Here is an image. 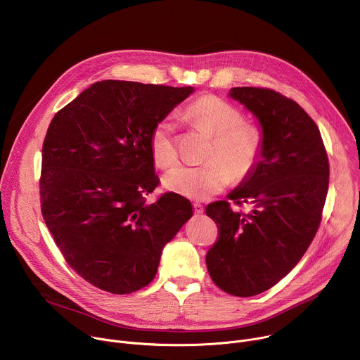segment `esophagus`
I'll return each instance as SVG.
<instances>
[{
  "instance_id": "1",
  "label": "esophagus",
  "mask_w": 360,
  "mask_h": 360,
  "mask_svg": "<svg viewBox=\"0 0 360 360\" xmlns=\"http://www.w3.org/2000/svg\"><path fill=\"white\" fill-rule=\"evenodd\" d=\"M194 211H195V214H197V215H200V214H202V212H204V207H202L201 204L195 202V204H194Z\"/></svg>"
}]
</instances>
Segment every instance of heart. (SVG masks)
<instances>
[{
  "mask_svg": "<svg viewBox=\"0 0 360 360\" xmlns=\"http://www.w3.org/2000/svg\"><path fill=\"white\" fill-rule=\"evenodd\" d=\"M185 117L195 127L214 136L201 165H179L167 172L162 184L167 191L193 200H208L231 182L246 178L257 165L263 137L260 130L243 123L242 111L230 103L204 95L189 104ZM150 155L160 169H167L178 160L174 123L169 118L158 122L150 134Z\"/></svg>",
  "mask_w": 360,
  "mask_h": 360,
  "instance_id": "obj_1",
  "label": "heart"
}]
</instances>
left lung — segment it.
<instances>
[{
    "instance_id": "left-lung-1",
    "label": "left lung",
    "mask_w": 360,
    "mask_h": 360,
    "mask_svg": "<svg viewBox=\"0 0 360 360\" xmlns=\"http://www.w3.org/2000/svg\"><path fill=\"white\" fill-rule=\"evenodd\" d=\"M229 97L259 122L262 155L255 169L227 195L207 205L219 240L205 262L214 283L236 297H253L288 275L319 230L328 189V158L316 123L295 101L253 86L231 88Z\"/></svg>"
}]
</instances>
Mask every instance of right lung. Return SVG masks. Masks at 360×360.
<instances>
[{
	"instance_id": "1",
	"label": "right lung",
	"mask_w": 360,
	"mask_h": 360,
	"mask_svg": "<svg viewBox=\"0 0 360 360\" xmlns=\"http://www.w3.org/2000/svg\"><path fill=\"white\" fill-rule=\"evenodd\" d=\"M194 92L130 81H100L53 117L41 155V214L66 262L111 294L149 285L166 243L193 217L174 193L156 202L150 155L155 124Z\"/></svg>"
}]
</instances>
